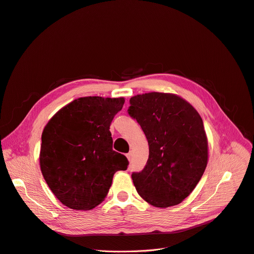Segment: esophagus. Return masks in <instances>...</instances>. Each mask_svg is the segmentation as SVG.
Listing matches in <instances>:
<instances>
[{
  "label": "esophagus",
  "mask_w": 254,
  "mask_h": 254,
  "mask_svg": "<svg viewBox=\"0 0 254 254\" xmlns=\"http://www.w3.org/2000/svg\"><path fill=\"white\" fill-rule=\"evenodd\" d=\"M126 157L128 158V160H129V161L131 160V157H132V153H131V152H129V153H127V154H126Z\"/></svg>",
  "instance_id": "34e87169"
}]
</instances>
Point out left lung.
Masks as SVG:
<instances>
[{"instance_id": "obj_1", "label": "left lung", "mask_w": 254, "mask_h": 254, "mask_svg": "<svg viewBox=\"0 0 254 254\" xmlns=\"http://www.w3.org/2000/svg\"><path fill=\"white\" fill-rule=\"evenodd\" d=\"M129 115L140 124L149 145L144 169L132 174L138 194L149 204L177 205L196 187L208 161L203 121L186 100L151 92L130 99Z\"/></svg>"}]
</instances>
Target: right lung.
Masks as SVG:
<instances>
[{
  "instance_id": "obj_1",
  "label": "right lung",
  "mask_w": 254,
  "mask_h": 254,
  "mask_svg": "<svg viewBox=\"0 0 254 254\" xmlns=\"http://www.w3.org/2000/svg\"><path fill=\"white\" fill-rule=\"evenodd\" d=\"M123 97L78 98L61 108L42 133L40 167L45 181L65 206L90 210L104 201L116 171L127 158L112 149L110 124Z\"/></svg>"
}]
</instances>
